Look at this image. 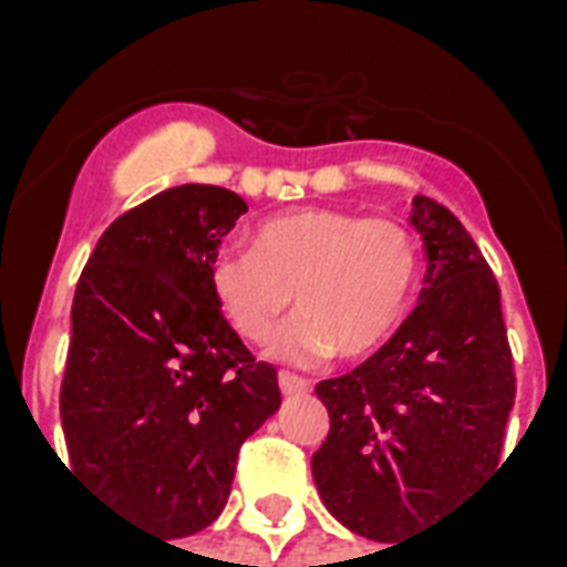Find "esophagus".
<instances>
[{
	"mask_svg": "<svg viewBox=\"0 0 567 567\" xmlns=\"http://www.w3.org/2000/svg\"><path fill=\"white\" fill-rule=\"evenodd\" d=\"M279 389H282L285 398H291V394L309 392V382L295 377V373H279Z\"/></svg>",
	"mask_w": 567,
	"mask_h": 567,
	"instance_id": "34e87169",
	"label": "esophagus"
}]
</instances>
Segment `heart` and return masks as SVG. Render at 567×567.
<instances>
[{"label":"heart","mask_w":567,"mask_h":567,"mask_svg":"<svg viewBox=\"0 0 567 567\" xmlns=\"http://www.w3.org/2000/svg\"><path fill=\"white\" fill-rule=\"evenodd\" d=\"M419 282V243L394 218L346 209L282 212L258 224L255 248H221L209 267L224 319L248 343L267 340L291 309L272 352L288 361L368 358L401 328Z\"/></svg>","instance_id":"obj_1"}]
</instances>
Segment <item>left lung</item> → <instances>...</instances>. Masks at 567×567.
I'll list each match as a JSON object with an SVG mask.
<instances>
[{
	"mask_svg": "<svg viewBox=\"0 0 567 567\" xmlns=\"http://www.w3.org/2000/svg\"><path fill=\"white\" fill-rule=\"evenodd\" d=\"M410 224L427 260L416 309L377 355L316 385L331 416L312 455L321 501L349 532L392 547L498 464L516 398L483 251L434 199H413Z\"/></svg>",
	"mask_w": 567,
	"mask_h": 567,
	"instance_id": "8db88e82",
	"label": "left lung"
}]
</instances>
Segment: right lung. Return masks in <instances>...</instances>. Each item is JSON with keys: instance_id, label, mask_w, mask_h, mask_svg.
<instances>
[{"instance_id": "right-lung-1", "label": "right lung", "mask_w": 567, "mask_h": 567, "mask_svg": "<svg viewBox=\"0 0 567 567\" xmlns=\"http://www.w3.org/2000/svg\"><path fill=\"white\" fill-rule=\"evenodd\" d=\"M246 199L178 185L124 212L72 300L60 419L72 467L148 532L218 519L239 446L279 410L272 364L221 316L209 267Z\"/></svg>"}]
</instances>
